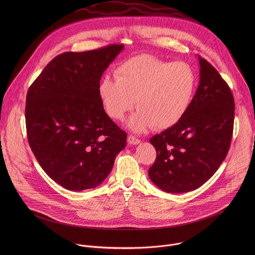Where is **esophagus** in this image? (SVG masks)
Segmentation results:
<instances>
[{
  "label": "esophagus",
  "mask_w": 255,
  "mask_h": 255,
  "mask_svg": "<svg viewBox=\"0 0 255 255\" xmlns=\"http://www.w3.org/2000/svg\"><path fill=\"white\" fill-rule=\"evenodd\" d=\"M128 142L129 143V144H131V145H137V144H139L140 143V140L138 139V138H136L134 135H128Z\"/></svg>",
  "instance_id": "1"
}]
</instances>
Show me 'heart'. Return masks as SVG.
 I'll list each match as a JSON object with an SVG mask.
<instances>
[{
  "instance_id": "b5f03b06",
  "label": "heart",
  "mask_w": 255,
  "mask_h": 255,
  "mask_svg": "<svg viewBox=\"0 0 255 255\" xmlns=\"http://www.w3.org/2000/svg\"><path fill=\"white\" fill-rule=\"evenodd\" d=\"M115 77L107 75L101 80L100 98L116 120H123L136 101L138 111L128 121V127L136 132L153 125L157 128L176 125L188 110L196 88V73L189 64L149 55L124 62Z\"/></svg>"
}]
</instances>
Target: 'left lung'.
Masks as SVG:
<instances>
[{
    "instance_id": "1",
    "label": "left lung",
    "mask_w": 255,
    "mask_h": 255,
    "mask_svg": "<svg viewBox=\"0 0 255 255\" xmlns=\"http://www.w3.org/2000/svg\"><path fill=\"white\" fill-rule=\"evenodd\" d=\"M199 85L185 115L173 127L154 135L157 157L150 180L170 193L200 187L225 160L233 135L235 102L217 70L198 56Z\"/></svg>"
}]
</instances>
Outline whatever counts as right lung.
Segmentation results:
<instances>
[{"instance_id": "add662e5", "label": "right lung", "mask_w": 255, "mask_h": 255, "mask_svg": "<svg viewBox=\"0 0 255 255\" xmlns=\"http://www.w3.org/2000/svg\"><path fill=\"white\" fill-rule=\"evenodd\" d=\"M124 45L54 58L28 89L27 138L45 173L69 190L94 188L108 177L127 133L106 114L103 73Z\"/></svg>"}]
</instances>
